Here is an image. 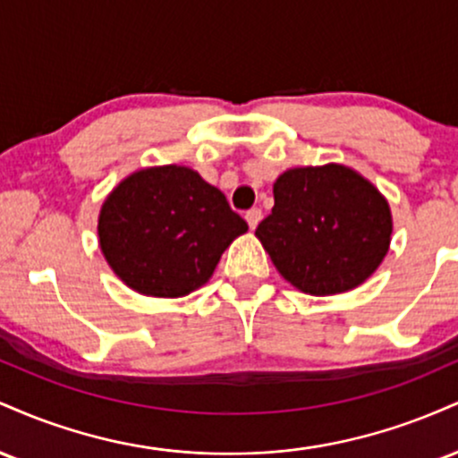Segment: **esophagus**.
Masks as SVG:
<instances>
[{"label": "esophagus", "mask_w": 458, "mask_h": 458, "mask_svg": "<svg viewBox=\"0 0 458 458\" xmlns=\"http://www.w3.org/2000/svg\"><path fill=\"white\" fill-rule=\"evenodd\" d=\"M245 219H247V224H250V228L254 230L256 225L260 224V219H262V211H260V208H250V211L245 213Z\"/></svg>", "instance_id": "obj_1"}]
</instances>
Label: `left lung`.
Segmentation results:
<instances>
[{"instance_id":"1","label":"left lung","mask_w":458,"mask_h":458,"mask_svg":"<svg viewBox=\"0 0 458 458\" xmlns=\"http://www.w3.org/2000/svg\"><path fill=\"white\" fill-rule=\"evenodd\" d=\"M273 198L256 236L284 280L301 293L325 297L351 291L390 250V204L351 167H293L276 181Z\"/></svg>"}]
</instances>
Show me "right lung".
Listing matches in <instances>:
<instances>
[{
  "instance_id": "add662e5",
  "label": "right lung",
  "mask_w": 458,
  "mask_h": 458,
  "mask_svg": "<svg viewBox=\"0 0 458 458\" xmlns=\"http://www.w3.org/2000/svg\"><path fill=\"white\" fill-rule=\"evenodd\" d=\"M243 233L245 219L224 193L185 165L133 172L98 215L105 260L148 297H185L207 284L225 247Z\"/></svg>"
}]
</instances>
